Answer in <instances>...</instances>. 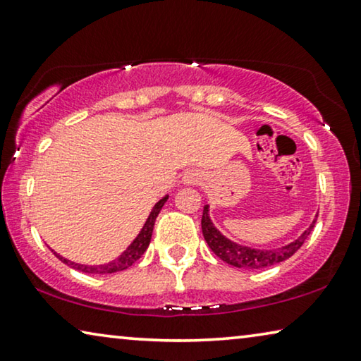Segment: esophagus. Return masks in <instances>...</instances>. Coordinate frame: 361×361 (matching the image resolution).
<instances>
[{
  "label": "esophagus",
  "instance_id": "1",
  "mask_svg": "<svg viewBox=\"0 0 361 361\" xmlns=\"http://www.w3.org/2000/svg\"><path fill=\"white\" fill-rule=\"evenodd\" d=\"M200 180H202V174H200V172H197V171H189L184 176V184H187V185L198 184Z\"/></svg>",
  "mask_w": 361,
  "mask_h": 361
}]
</instances>
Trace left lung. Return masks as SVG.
I'll list each match as a JSON object with an SVG mask.
<instances>
[{"instance_id": "obj_1", "label": "left lung", "mask_w": 361, "mask_h": 361, "mask_svg": "<svg viewBox=\"0 0 361 361\" xmlns=\"http://www.w3.org/2000/svg\"><path fill=\"white\" fill-rule=\"evenodd\" d=\"M208 212H210L208 210V205L203 207V215H202L203 238H205L207 244L210 245V249L223 260V262H226L238 269H264L290 259L291 255L301 247L302 243L306 241V238L310 236V233L312 231V228H314V223H316L314 219L311 226L307 228L300 238L295 239L293 243L281 245L279 249L260 250V249L247 247V245L233 243L231 239L224 238L223 234L215 228V224L212 223Z\"/></svg>"}]
</instances>
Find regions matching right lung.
<instances>
[{
    "instance_id": "1",
    "label": "right lung",
    "mask_w": 361,
    "mask_h": 361,
    "mask_svg": "<svg viewBox=\"0 0 361 361\" xmlns=\"http://www.w3.org/2000/svg\"><path fill=\"white\" fill-rule=\"evenodd\" d=\"M168 198H169V195H166V197L161 198L158 203H156V205L153 207V210H151V213H149L148 219H146V223H145V226L142 228V231L138 233V236L135 238L133 243L130 244L128 247L125 249L123 252L120 254L116 260H112V262L104 264V265H85V264L71 262V260L61 257V255L54 252V250H51V252H54L56 257H59L63 264L70 265L71 269L85 271V274H116V271L128 269L130 265H133L135 262H137V260L145 254V250L148 249L149 241H151V234H153L154 221H156V218H158V215H159L161 208H163V205H164L166 202H168Z\"/></svg>"
}]
</instances>
